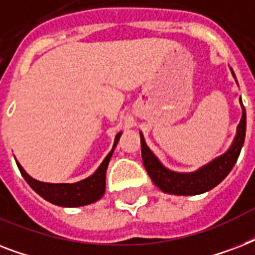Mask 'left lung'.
Masks as SVG:
<instances>
[{
    "label": "left lung",
    "instance_id": "1",
    "mask_svg": "<svg viewBox=\"0 0 255 255\" xmlns=\"http://www.w3.org/2000/svg\"><path fill=\"white\" fill-rule=\"evenodd\" d=\"M232 74L236 79L233 70ZM240 103L242 108V118L240 120L232 145L222 155L214 157L209 163H206L205 165L193 172H176L164 167L163 163L157 159V156L149 149L143 133L140 132L144 167L153 184L160 188V190H163L164 193L177 194V196H196L213 189L214 186H217L230 173V170L233 169L234 164L237 163L238 156L241 153L246 135V111L241 99Z\"/></svg>",
    "mask_w": 255,
    "mask_h": 255
}]
</instances>
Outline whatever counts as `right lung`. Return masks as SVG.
<instances>
[{"mask_svg":"<svg viewBox=\"0 0 255 255\" xmlns=\"http://www.w3.org/2000/svg\"><path fill=\"white\" fill-rule=\"evenodd\" d=\"M120 136H122V132L116 133L112 149L106 156V159L102 161L99 168L87 178L73 182V184H69V182L53 184V182L38 181L22 168V165L17 160L15 161H17L18 169L26 182L31 186L34 192H37L42 198H45L46 201L51 202L54 205L63 206V208H78V206L90 205L103 197L104 190H106V172H107L108 163H110L112 153L118 145Z\"/></svg>","mask_w":255,"mask_h":255,"instance_id":"add662e5","label":"right lung"}]
</instances>
